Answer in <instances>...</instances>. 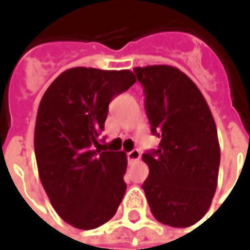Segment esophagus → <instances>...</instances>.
Masks as SVG:
<instances>
[{
  "instance_id": "34e87169",
  "label": "esophagus",
  "mask_w": 250,
  "mask_h": 250,
  "mask_svg": "<svg viewBox=\"0 0 250 250\" xmlns=\"http://www.w3.org/2000/svg\"><path fill=\"white\" fill-rule=\"evenodd\" d=\"M126 159H128V163H129V164H133V163L139 161L140 151L136 149L132 150V151H129V153H126Z\"/></svg>"
}]
</instances>
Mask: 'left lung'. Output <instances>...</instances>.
<instances>
[{
    "label": "left lung",
    "mask_w": 250,
    "mask_h": 250,
    "mask_svg": "<svg viewBox=\"0 0 250 250\" xmlns=\"http://www.w3.org/2000/svg\"><path fill=\"white\" fill-rule=\"evenodd\" d=\"M159 149L142 156L149 166L143 190L156 220L190 227L202 220L216 193L220 145L211 111L187 75L169 65L133 68Z\"/></svg>",
    "instance_id": "8db88e82"
}]
</instances>
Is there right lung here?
Returning a JSON list of instances; mask_svg holds the SVG:
<instances>
[{"mask_svg": "<svg viewBox=\"0 0 250 250\" xmlns=\"http://www.w3.org/2000/svg\"><path fill=\"white\" fill-rule=\"evenodd\" d=\"M136 82L130 71L71 68L40 101L34 153L39 175L58 216L79 229L105 224L126 184L124 151H103L100 133L111 100Z\"/></svg>", "mask_w": 250, "mask_h": 250, "instance_id": "1", "label": "right lung"}]
</instances>
